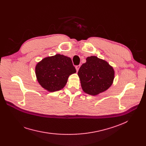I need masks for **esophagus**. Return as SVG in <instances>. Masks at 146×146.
<instances>
[{"mask_svg":"<svg viewBox=\"0 0 146 146\" xmlns=\"http://www.w3.org/2000/svg\"><path fill=\"white\" fill-rule=\"evenodd\" d=\"M80 65L76 66V70L78 71V70H79V68H80Z\"/></svg>","mask_w":146,"mask_h":146,"instance_id":"esophagus-1","label":"esophagus"}]
</instances>
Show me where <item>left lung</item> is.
Wrapping results in <instances>:
<instances>
[{"instance_id": "left-lung-1", "label": "left lung", "mask_w": 146, "mask_h": 146, "mask_svg": "<svg viewBox=\"0 0 146 146\" xmlns=\"http://www.w3.org/2000/svg\"><path fill=\"white\" fill-rule=\"evenodd\" d=\"M78 76L83 91L91 95H96L111 86L114 70L106 61L90 56L80 66Z\"/></svg>"}]
</instances>
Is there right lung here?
<instances>
[{
  "label": "right lung",
  "mask_w": 146,
  "mask_h": 146,
  "mask_svg": "<svg viewBox=\"0 0 146 146\" xmlns=\"http://www.w3.org/2000/svg\"><path fill=\"white\" fill-rule=\"evenodd\" d=\"M76 72L71 58L60 54L44 58L35 67L38 82L50 92L63 89L68 76Z\"/></svg>",
  "instance_id": "right-lung-1"
}]
</instances>
